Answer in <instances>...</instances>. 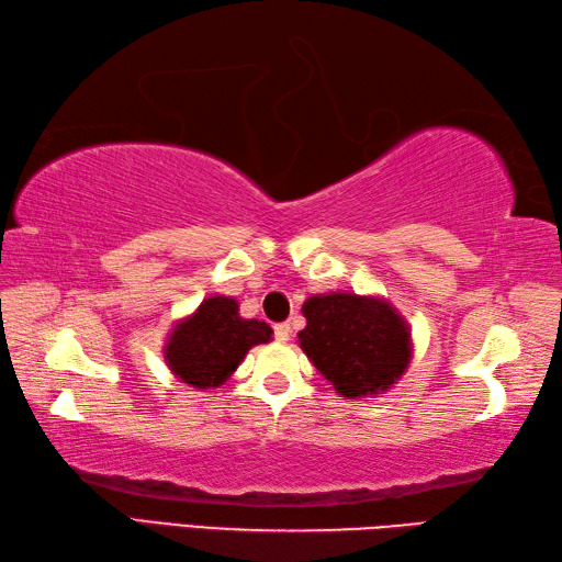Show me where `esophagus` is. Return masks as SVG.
Listing matches in <instances>:
<instances>
[{"label": "esophagus", "mask_w": 562, "mask_h": 562, "mask_svg": "<svg viewBox=\"0 0 562 562\" xmlns=\"http://www.w3.org/2000/svg\"><path fill=\"white\" fill-rule=\"evenodd\" d=\"M290 336H292V326L288 322L274 326V338H278L280 344H284V340H290Z\"/></svg>", "instance_id": "obj_1"}]
</instances>
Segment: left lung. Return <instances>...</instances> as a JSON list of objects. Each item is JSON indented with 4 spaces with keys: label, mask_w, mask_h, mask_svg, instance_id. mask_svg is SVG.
<instances>
[{
    "label": "left lung",
    "mask_w": 562,
    "mask_h": 562,
    "mask_svg": "<svg viewBox=\"0 0 562 562\" xmlns=\"http://www.w3.org/2000/svg\"><path fill=\"white\" fill-rule=\"evenodd\" d=\"M300 346L314 368L348 400L387 392L412 360L402 314L380 296L314 294L304 302Z\"/></svg>",
    "instance_id": "obj_1"
}]
</instances>
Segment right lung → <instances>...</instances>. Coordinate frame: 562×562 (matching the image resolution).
Segmentation results:
<instances>
[{
	"label": "right lung",
	"mask_w": 562,
	"mask_h": 562,
	"mask_svg": "<svg viewBox=\"0 0 562 562\" xmlns=\"http://www.w3.org/2000/svg\"><path fill=\"white\" fill-rule=\"evenodd\" d=\"M270 336L266 322L244 318L236 300L214 294L172 326L162 353L175 378L196 390H214L234 375L252 346L268 344Z\"/></svg>",
	"instance_id": "right-lung-1"
}]
</instances>
